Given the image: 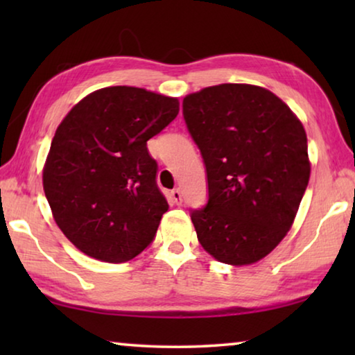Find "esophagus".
Here are the masks:
<instances>
[{
  "instance_id": "obj_1",
  "label": "esophagus",
  "mask_w": 355,
  "mask_h": 355,
  "mask_svg": "<svg viewBox=\"0 0 355 355\" xmlns=\"http://www.w3.org/2000/svg\"><path fill=\"white\" fill-rule=\"evenodd\" d=\"M171 200L175 203V205H182L183 202V197H182V191H180L178 188L177 189H172L171 191Z\"/></svg>"
}]
</instances>
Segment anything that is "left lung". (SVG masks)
<instances>
[{"mask_svg":"<svg viewBox=\"0 0 355 355\" xmlns=\"http://www.w3.org/2000/svg\"><path fill=\"white\" fill-rule=\"evenodd\" d=\"M183 117L199 147L208 202L191 209L197 239L220 263L266 257L293 225L307 189V135L268 89L219 84L183 98Z\"/></svg>","mask_w":355,"mask_h":355,"instance_id":"obj_1","label":"left lung"}]
</instances>
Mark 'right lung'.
Returning a JSON list of instances; mask_svg holds the SVG:
<instances>
[{
  "label": "right lung",
  "instance_id": "right-lung-1",
  "mask_svg": "<svg viewBox=\"0 0 355 355\" xmlns=\"http://www.w3.org/2000/svg\"><path fill=\"white\" fill-rule=\"evenodd\" d=\"M180 111L177 98L114 86L84 97L56 130L44 191L58 227L83 254L125 263L153 241L167 200L147 141Z\"/></svg>",
  "mask_w": 355,
  "mask_h": 355
}]
</instances>
